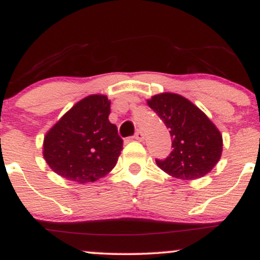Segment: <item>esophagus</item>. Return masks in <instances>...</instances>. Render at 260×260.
<instances>
[{"label": "esophagus", "instance_id": "obj_1", "mask_svg": "<svg viewBox=\"0 0 260 260\" xmlns=\"http://www.w3.org/2000/svg\"><path fill=\"white\" fill-rule=\"evenodd\" d=\"M133 138L136 139V140H139V142H142V140L144 139V134H143L142 131H137L136 134H134Z\"/></svg>", "mask_w": 260, "mask_h": 260}]
</instances>
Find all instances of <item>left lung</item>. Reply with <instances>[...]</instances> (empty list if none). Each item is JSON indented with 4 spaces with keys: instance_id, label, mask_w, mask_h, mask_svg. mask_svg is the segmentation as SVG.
I'll use <instances>...</instances> for the list:
<instances>
[{
    "instance_id": "left-lung-1",
    "label": "left lung",
    "mask_w": 260,
    "mask_h": 260,
    "mask_svg": "<svg viewBox=\"0 0 260 260\" xmlns=\"http://www.w3.org/2000/svg\"><path fill=\"white\" fill-rule=\"evenodd\" d=\"M147 103L169 128L174 148L165 160H156L157 166L184 181L209 174L222 154V136L215 124L182 95L161 92Z\"/></svg>"
}]
</instances>
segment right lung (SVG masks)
<instances>
[{"instance_id":"add662e5","label":"right lung","mask_w":260,"mask_h":260,"mask_svg":"<svg viewBox=\"0 0 260 260\" xmlns=\"http://www.w3.org/2000/svg\"><path fill=\"white\" fill-rule=\"evenodd\" d=\"M110 105L106 95H89L47 131L43 155L53 172L70 181L88 183L115 168L123 140L109 121Z\"/></svg>"}]
</instances>
